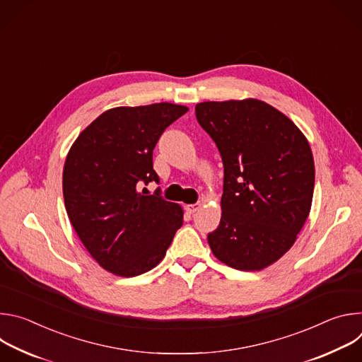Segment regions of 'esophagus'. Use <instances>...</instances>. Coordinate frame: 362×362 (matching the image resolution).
I'll use <instances>...</instances> for the list:
<instances>
[{
	"label": "esophagus",
	"instance_id": "esophagus-1",
	"mask_svg": "<svg viewBox=\"0 0 362 362\" xmlns=\"http://www.w3.org/2000/svg\"><path fill=\"white\" fill-rule=\"evenodd\" d=\"M199 208H200V204H199V203H194V204H186V211H187L189 214H194Z\"/></svg>",
	"mask_w": 362,
	"mask_h": 362
}]
</instances>
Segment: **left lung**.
Returning <instances> with one entry per match:
<instances>
[{
    "label": "left lung",
    "instance_id": "1",
    "mask_svg": "<svg viewBox=\"0 0 362 362\" xmlns=\"http://www.w3.org/2000/svg\"><path fill=\"white\" fill-rule=\"evenodd\" d=\"M194 110L225 173L222 218L209 246L230 268H268L292 247L311 211V147L289 117L262 100L203 101Z\"/></svg>",
    "mask_w": 362,
    "mask_h": 362
}]
</instances>
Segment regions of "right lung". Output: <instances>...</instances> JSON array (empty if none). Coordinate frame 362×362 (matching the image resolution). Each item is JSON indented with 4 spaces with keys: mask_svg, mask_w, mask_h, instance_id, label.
<instances>
[{
    "mask_svg": "<svg viewBox=\"0 0 362 362\" xmlns=\"http://www.w3.org/2000/svg\"><path fill=\"white\" fill-rule=\"evenodd\" d=\"M189 109L172 103L115 107L76 139L63 170L69 219L94 261L113 275H141L162 262L183 223L177 203L139 192L159 183L153 148Z\"/></svg>",
    "mask_w": 362,
    "mask_h": 362,
    "instance_id": "1",
    "label": "right lung"
}]
</instances>
